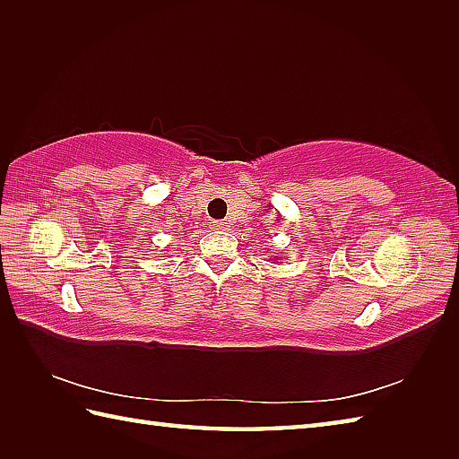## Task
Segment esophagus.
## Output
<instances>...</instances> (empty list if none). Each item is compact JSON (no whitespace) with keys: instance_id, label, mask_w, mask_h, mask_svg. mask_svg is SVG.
Instances as JSON below:
<instances>
[{"instance_id":"34e87169","label":"esophagus","mask_w":459,"mask_h":459,"mask_svg":"<svg viewBox=\"0 0 459 459\" xmlns=\"http://www.w3.org/2000/svg\"><path fill=\"white\" fill-rule=\"evenodd\" d=\"M227 227H229V224L224 221H212L211 222V229H214V230H224Z\"/></svg>"}]
</instances>
